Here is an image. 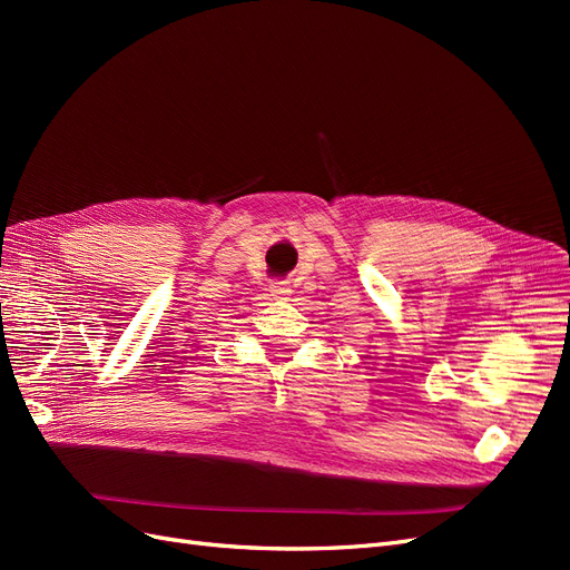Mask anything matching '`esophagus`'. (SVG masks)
Instances as JSON below:
<instances>
[{"instance_id": "obj_1", "label": "esophagus", "mask_w": 570, "mask_h": 570, "mask_svg": "<svg viewBox=\"0 0 570 570\" xmlns=\"http://www.w3.org/2000/svg\"><path fill=\"white\" fill-rule=\"evenodd\" d=\"M271 292H273V297H278V299H287L292 289H289L285 283H273V285H271Z\"/></svg>"}]
</instances>
